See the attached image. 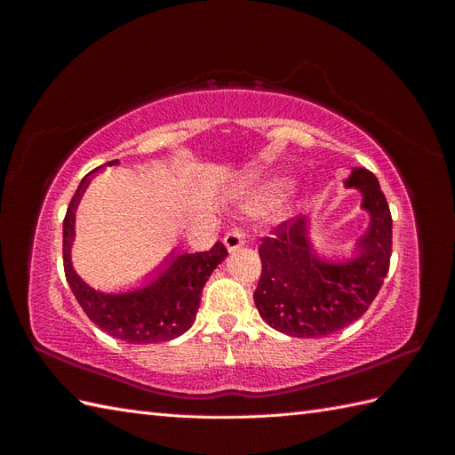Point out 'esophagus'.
Wrapping results in <instances>:
<instances>
[{
  "mask_svg": "<svg viewBox=\"0 0 455 455\" xmlns=\"http://www.w3.org/2000/svg\"><path fill=\"white\" fill-rule=\"evenodd\" d=\"M224 244L228 246L229 252L241 249V246L244 244V233H243L239 228L229 229V231L226 233V237H224Z\"/></svg>",
  "mask_w": 455,
  "mask_h": 455,
  "instance_id": "34e87169",
  "label": "esophagus"
}]
</instances>
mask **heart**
<instances>
[{"mask_svg": "<svg viewBox=\"0 0 455 455\" xmlns=\"http://www.w3.org/2000/svg\"><path fill=\"white\" fill-rule=\"evenodd\" d=\"M283 182L279 180V178H273V180L269 182H264L259 186V189L256 191V201L258 203H269L275 196L279 194Z\"/></svg>", "mask_w": 455, "mask_h": 455, "instance_id": "1", "label": "heart"}]
</instances>
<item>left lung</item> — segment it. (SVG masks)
<instances>
[{
    "instance_id": "1",
    "label": "left lung",
    "mask_w": 455,
    "mask_h": 455,
    "mask_svg": "<svg viewBox=\"0 0 455 455\" xmlns=\"http://www.w3.org/2000/svg\"><path fill=\"white\" fill-rule=\"evenodd\" d=\"M347 188H359L370 228L346 264H326L311 252L307 220L298 216L275 226L258 246L261 275L254 304L271 328L292 338H321L366 313L387 277L393 220L378 178L353 169Z\"/></svg>"
}]
</instances>
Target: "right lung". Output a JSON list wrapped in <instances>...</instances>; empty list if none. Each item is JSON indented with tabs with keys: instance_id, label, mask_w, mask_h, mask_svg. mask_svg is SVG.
I'll return each mask as SVG.
<instances>
[{
	"instance_id": "add662e5",
	"label": "right lung",
	"mask_w": 455,
	"mask_h": 455,
	"mask_svg": "<svg viewBox=\"0 0 455 455\" xmlns=\"http://www.w3.org/2000/svg\"><path fill=\"white\" fill-rule=\"evenodd\" d=\"M116 161L106 163L116 164ZM100 169V167H99ZM96 171V169H94ZM91 171L89 174H92ZM89 174L81 180L64 216L62 259L66 281L81 309L106 334L127 343H156L174 339L196 321L203 286L220 261L228 256L226 246L216 241L209 251L174 256L164 261L159 277L140 291L127 294H102L92 291L72 269L70 246L74 241V216L89 184Z\"/></svg>"
}]
</instances>
